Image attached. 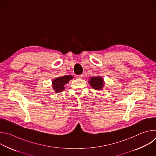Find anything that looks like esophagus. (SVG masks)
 Instances as JSON below:
<instances>
[{"label":"esophagus","instance_id":"obj_1","mask_svg":"<svg viewBox=\"0 0 156 156\" xmlns=\"http://www.w3.org/2000/svg\"><path fill=\"white\" fill-rule=\"evenodd\" d=\"M76 78H79V79H81L83 78V75H76Z\"/></svg>","mask_w":156,"mask_h":156}]
</instances>
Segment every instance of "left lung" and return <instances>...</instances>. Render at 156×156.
<instances>
[{"instance_id": "left-lung-1", "label": "left lung", "mask_w": 156, "mask_h": 156, "mask_svg": "<svg viewBox=\"0 0 156 156\" xmlns=\"http://www.w3.org/2000/svg\"><path fill=\"white\" fill-rule=\"evenodd\" d=\"M90 86L96 90H101L104 87L105 82L104 79L99 76L91 77L90 80L88 81Z\"/></svg>"}]
</instances>
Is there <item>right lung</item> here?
Here are the masks:
<instances>
[{"label": "right lung", "instance_id": "1", "mask_svg": "<svg viewBox=\"0 0 156 156\" xmlns=\"http://www.w3.org/2000/svg\"><path fill=\"white\" fill-rule=\"evenodd\" d=\"M73 78V76L72 75H65L53 79L52 81V86L54 91L56 93L63 91L65 90V85Z\"/></svg>", "mask_w": 156, "mask_h": 156}]
</instances>
